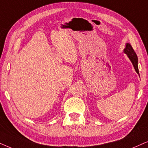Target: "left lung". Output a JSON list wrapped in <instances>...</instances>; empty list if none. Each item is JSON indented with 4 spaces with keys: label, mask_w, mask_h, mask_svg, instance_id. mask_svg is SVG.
Wrapping results in <instances>:
<instances>
[{
    "label": "left lung",
    "mask_w": 148,
    "mask_h": 148,
    "mask_svg": "<svg viewBox=\"0 0 148 148\" xmlns=\"http://www.w3.org/2000/svg\"><path fill=\"white\" fill-rule=\"evenodd\" d=\"M124 52L125 54H126L128 57L129 58V59H130V61L132 62L136 72L138 74H139V68H138L137 56H136L135 52H134V50H133V48H132L131 45L129 44V43H126V48H124Z\"/></svg>",
    "instance_id": "left-lung-1"
}]
</instances>
